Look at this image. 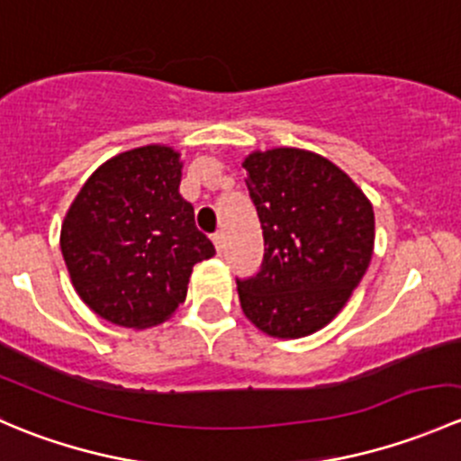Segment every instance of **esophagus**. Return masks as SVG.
Instances as JSON below:
<instances>
[{
	"label": "esophagus",
	"mask_w": 461,
	"mask_h": 461,
	"mask_svg": "<svg viewBox=\"0 0 461 461\" xmlns=\"http://www.w3.org/2000/svg\"><path fill=\"white\" fill-rule=\"evenodd\" d=\"M212 240L213 245H216L218 252H222V248H225V234H222V231H216V234L212 236Z\"/></svg>",
	"instance_id": "obj_1"
}]
</instances>
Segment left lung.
Masks as SVG:
<instances>
[{
	"label": "left lung",
	"instance_id": "left-lung-1",
	"mask_svg": "<svg viewBox=\"0 0 461 461\" xmlns=\"http://www.w3.org/2000/svg\"><path fill=\"white\" fill-rule=\"evenodd\" d=\"M243 167L265 254L254 276L236 278L240 308L269 337H308L341 312L368 269L373 204L350 176L303 149L257 151Z\"/></svg>",
	"mask_w": 461,
	"mask_h": 461
}]
</instances>
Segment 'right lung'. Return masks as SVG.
<instances>
[{
	"instance_id": "right-lung-1",
	"label": "right lung",
	"mask_w": 461,
	"mask_h": 461,
	"mask_svg": "<svg viewBox=\"0 0 461 461\" xmlns=\"http://www.w3.org/2000/svg\"><path fill=\"white\" fill-rule=\"evenodd\" d=\"M180 156L149 144L106 160L73 201L59 248L88 308L124 328L178 310L192 267L216 254L180 196Z\"/></svg>"
}]
</instances>
